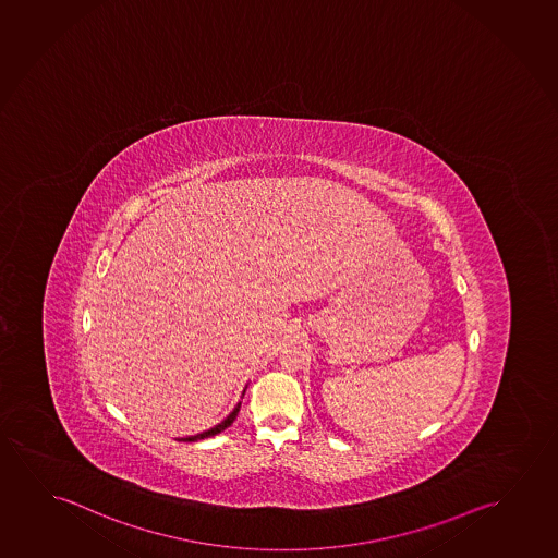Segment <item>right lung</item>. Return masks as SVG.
<instances>
[{
    "instance_id": "obj_1",
    "label": "right lung",
    "mask_w": 558,
    "mask_h": 558,
    "mask_svg": "<svg viewBox=\"0 0 558 558\" xmlns=\"http://www.w3.org/2000/svg\"><path fill=\"white\" fill-rule=\"evenodd\" d=\"M240 407H242V403L235 404L234 411L230 412L227 418L220 422V424H217L215 428L207 429V432H203V434H197V436L182 437V439H178V441H199V439H205V437L217 436V434H220V432H225V429H227L228 426H230V424H232V422L235 421V416H238V412H240Z\"/></svg>"
}]
</instances>
